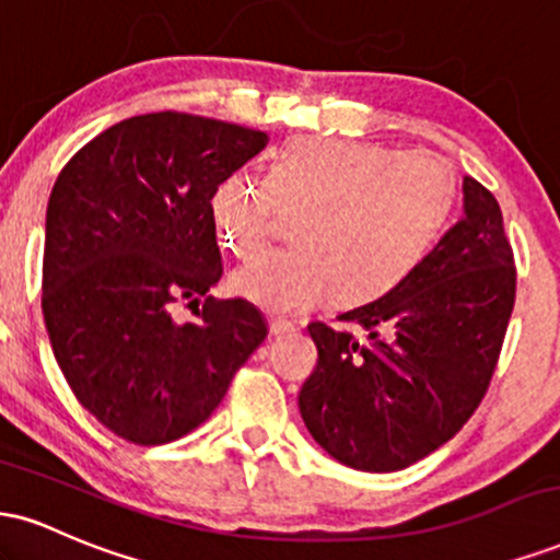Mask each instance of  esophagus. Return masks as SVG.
<instances>
[{
    "instance_id": "1",
    "label": "esophagus",
    "mask_w": 560,
    "mask_h": 560,
    "mask_svg": "<svg viewBox=\"0 0 560 560\" xmlns=\"http://www.w3.org/2000/svg\"><path fill=\"white\" fill-rule=\"evenodd\" d=\"M268 329H271L273 337H284V334L298 331V326H294L292 320H287V318L276 316V318H268Z\"/></svg>"
}]
</instances>
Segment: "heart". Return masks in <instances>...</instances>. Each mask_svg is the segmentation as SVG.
<instances>
[{"mask_svg":"<svg viewBox=\"0 0 560 560\" xmlns=\"http://www.w3.org/2000/svg\"><path fill=\"white\" fill-rule=\"evenodd\" d=\"M281 202L305 205L292 247L268 249L231 273V289L273 313H298L329 294L369 302L402 284L445 234L458 184L442 158L352 139H294L276 158ZM218 240L255 255L268 240L271 189L247 173L210 199Z\"/></svg>","mask_w":560,"mask_h":560,"instance_id":"heart-1","label":"heart"}]
</instances>
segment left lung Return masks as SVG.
Listing matches in <instances>:
<instances>
[{"label":"left lung","mask_w":560,"mask_h":560,"mask_svg":"<svg viewBox=\"0 0 560 560\" xmlns=\"http://www.w3.org/2000/svg\"><path fill=\"white\" fill-rule=\"evenodd\" d=\"M516 302L498 199L464 178V218L402 284L313 320L318 363L300 389L307 432L358 471H400L464 429L490 387Z\"/></svg>","instance_id":"8db88e82"}]
</instances>
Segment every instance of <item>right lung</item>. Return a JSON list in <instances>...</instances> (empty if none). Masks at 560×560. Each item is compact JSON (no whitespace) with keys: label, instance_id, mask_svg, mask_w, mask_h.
<instances>
[{"label":"right lung","instance_id":"obj_1","mask_svg":"<svg viewBox=\"0 0 560 560\" xmlns=\"http://www.w3.org/2000/svg\"><path fill=\"white\" fill-rule=\"evenodd\" d=\"M268 144L266 131L189 113L120 120L60 171L47 205L42 311L62 376L89 413L133 445L189 434L266 339L223 276L210 199ZM203 311L186 325L176 304Z\"/></svg>","mask_w":560,"mask_h":560}]
</instances>
